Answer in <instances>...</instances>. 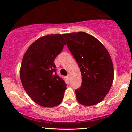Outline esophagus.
I'll list each match as a JSON object with an SVG mask.
<instances>
[{
  "label": "esophagus",
  "instance_id": "1",
  "mask_svg": "<svg viewBox=\"0 0 132 132\" xmlns=\"http://www.w3.org/2000/svg\"><path fill=\"white\" fill-rule=\"evenodd\" d=\"M66 78H67L68 80H69V79H70V75H68L67 76H66Z\"/></svg>",
  "mask_w": 132,
  "mask_h": 132
}]
</instances>
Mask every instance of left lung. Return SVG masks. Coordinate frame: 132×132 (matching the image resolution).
Returning a JSON list of instances; mask_svg holds the SVG:
<instances>
[{
	"label": "left lung",
	"instance_id": "left-lung-1",
	"mask_svg": "<svg viewBox=\"0 0 132 132\" xmlns=\"http://www.w3.org/2000/svg\"><path fill=\"white\" fill-rule=\"evenodd\" d=\"M63 36L82 76L81 86L75 90L77 100L86 106L99 104L109 91L113 80V63L108 51L88 33H66Z\"/></svg>",
	"mask_w": 132,
	"mask_h": 132
}]
</instances>
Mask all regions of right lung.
Masks as SVG:
<instances>
[{"label":"right lung","mask_w":132,"mask_h":132,"mask_svg":"<svg viewBox=\"0 0 132 132\" xmlns=\"http://www.w3.org/2000/svg\"><path fill=\"white\" fill-rule=\"evenodd\" d=\"M64 45L62 35H48L31 44L23 57L20 71L22 85L31 99L42 107L56 106L64 97L66 84L57 75L54 64Z\"/></svg>","instance_id":"right-lung-1"}]
</instances>
